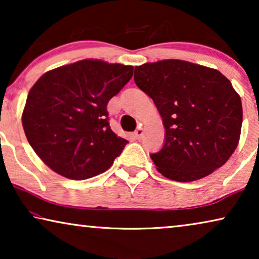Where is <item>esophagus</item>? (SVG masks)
<instances>
[{"instance_id": "1", "label": "esophagus", "mask_w": 259, "mask_h": 259, "mask_svg": "<svg viewBox=\"0 0 259 259\" xmlns=\"http://www.w3.org/2000/svg\"><path fill=\"white\" fill-rule=\"evenodd\" d=\"M143 136H144V128L143 127H139V128L136 131V133H134V137H136L137 139H141Z\"/></svg>"}]
</instances>
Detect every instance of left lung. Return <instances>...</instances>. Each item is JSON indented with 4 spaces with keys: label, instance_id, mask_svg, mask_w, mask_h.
Returning <instances> with one entry per match:
<instances>
[{
    "label": "left lung",
    "instance_id": "8db88e82",
    "mask_svg": "<svg viewBox=\"0 0 259 259\" xmlns=\"http://www.w3.org/2000/svg\"><path fill=\"white\" fill-rule=\"evenodd\" d=\"M134 81L164 122V147L151 154L158 172L176 182H194L229 160L239 143L243 108L228 77L169 59L136 66Z\"/></svg>",
    "mask_w": 259,
    "mask_h": 259
}]
</instances>
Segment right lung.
<instances>
[{"label": "right lung", "mask_w": 259, "mask_h": 259, "mask_svg": "<svg viewBox=\"0 0 259 259\" xmlns=\"http://www.w3.org/2000/svg\"><path fill=\"white\" fill-rule=\"evenodd\" d=\"M133 76V66L84 59L45 73L30 88L22 126L38 158L73 180L111 167L126 139L109 127L107 104Z\"/></svg>", "instance_id": "add662e5"}]
</instances>
